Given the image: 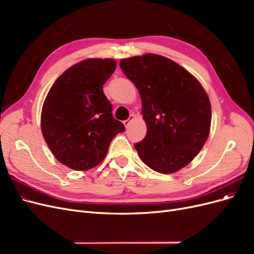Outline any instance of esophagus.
Returning <instances> with one entry per match:
<instances>
[{"label":"esophagus","instance_id":"esophagus-1","mask_svg":"<svg viewBox=\"0 0 254 254\" xmlns=\"http://www.w3.org/2000/svg\"><path fill=\"white\" fill-rule=\"evenodd\" d=\"M133 120H134V114H131V115H130V117H129V119H128V120L124 121V125H125V127L127 128V127L130 125V123H131Z\"/></svg>","mask_w":254,"mask_h":254}]
</instances>
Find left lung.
<instances>
[{
  "mask_svg": "<svg viewBox=\"0 0 254 254\" xmlns=\"http://www.w3.org/2000/svg\"><path fill=\"white\" fill-rule=\"evenodd\" d=\"M120 66L139 90L147 126L134 144L151 170L172 174L201 150L211 127V104L193 75L166 57L146 54L122 59Z\"/></svg>",
  "mask_w": 254,
  "mask_h": 254,
  "instance_id": "8db88e82",
  "label": "left lung"
}]
</instances>
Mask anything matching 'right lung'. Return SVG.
I'll return each instance as SVG.
<instances>
[{"label": "right lung", "instance_id": "add662e5", "mask_svg": "<svg viewBox=\"0 0 254 254\" xmlns=\"http://www.w3.org/2000/svg\"><path fill=\"white\" fill-rule=\"evenodd\" d=\"M113 59H87L54 82L41 113L45 142L60 163L87 171L104 160L113 137L125 131L112 115L103 84L115 71Z\"/></svg>", "mask_w": 254, "mask_h": 254}]
</instances>
